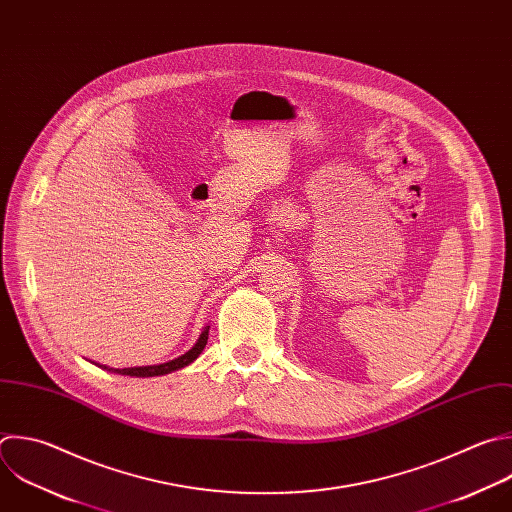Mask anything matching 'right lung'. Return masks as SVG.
<instances>
[{
  "instance_id": "obj_1",
  "label": "right lung",
  "mask_w": 512,
  "mask_h": 512,
  "mask_svg": "<svg viewBox=\"0 0 512 512\" xmlns=\"http://www.w3.org/2000/svg\"><path fill=\"white\" fill-rule=\"evenodd\" d=\"M207 339H209V325L203 329V333L199 335L197 344L183 356L170 360V362H164V364H156V366H140V368H124V370H114V368H106L104 370H110V372H116V374H122V376H136V378H152V376H164V374H170V372H177L185 366H189L191 362H195L201 352L205 350L207 346Z\"/></svg>"
}]
</instances>
